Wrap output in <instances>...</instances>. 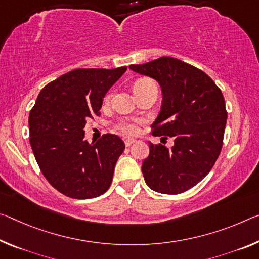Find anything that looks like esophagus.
Returning a JSON list of instances; mask_svg holds the SVG:
<instances>
[{
    "label": "esophagus",
    "mask_w": 259,
    "mask_h": 259,
    "mask_svg": "<svg viewBox=\"0 0 259 259\" xmlns=\"http://www.w3.org/2000/svg\"><path fill=\"white\" fill-rule=\"evenodd\" d=\"M135 142H136V139H134V138H126L125 141H124V144H125V146H130L131 144H134Z\"/></svg>",
    "instance_id": "34e87169"
}]
</instances>
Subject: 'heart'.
I'll return each instance as SVG.
<instances>
[{
	"instance_id": "1",
	"label": "heart",
	"mask_w": 259,
	"mask_h": 259,
	"mask_svg": "<svg viewBox=\"0 0 259 259\" xmlns=\"http://www.w3.org/2000/svg\"><path fill=\"white\" fill-rule=\"evenodd\" d=\"M153 88L157 89V85H155L154 81L150 79V78H141V79H138L136 83L134 84L135 93L143 91V90L153 89ZM110 99H112V93H109L106 96L105 101L108 102ZM115 129H116L118 133H121L123 135H134L138 131V126H137V124H135V123H133V122L122 121L115 125Z\"/></svg>"
}]
</instances>
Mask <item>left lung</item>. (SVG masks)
Returning <instances> with one entry per match:
<instances>
[{
    "label": "left lung",
    "mask_w": 259,
    "mask_h": 259,
    "mask_svg": "<svg viewBox=\"0 0 259 259\" xmlns=\"http://www.w3.org/2000/svg\"><path fill=\"white\" fill-rule=\"evenodd\" d=\"M129 68L161 88V110L152 135L174 137L170 149L150 143L142 165L145 182L160 194H181L202 181L219 157L227 120L223 93L200 69L170 56Z\"/></svg>",
    "instance_id": "8db88e82"
}]
</instances>
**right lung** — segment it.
I'll return each mask as SVG.
<instances>
[{"mask_svg": "<svg viewBox=\"0 0 259 259\" xmlns=\"http://www.w3.org/2000/svg\"><path fill=\"white\" fill-rule=\"evenodd\" d=\"M126 67L75 69L41 90L28 117L30 144L47 181L76 199L105 194L125 145L106 134L97 143L84 139L89 118L99 116L102 99Z\"/></svg>", "mask_w": 259, "mask_h": 259, "instance_id": "obj_1", "label": "right lung"}]
</instances>
